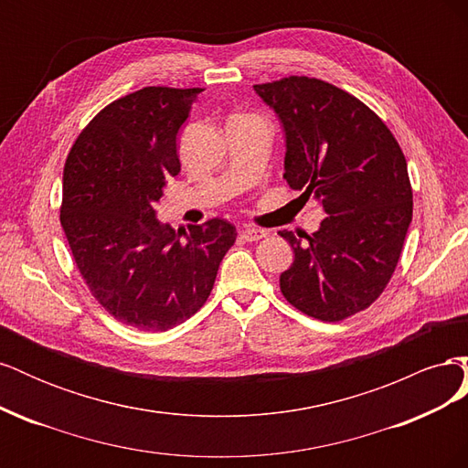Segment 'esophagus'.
I'll list each match as a JSON object with an SVG mask.
<instances>
[{"mask_svg": "<svg viewBox=\"0 0 468 468\" xmlns=\"http://www.w3.org/2000/svg\"><path fill=\"white\" fill-rule=\"evenodd\" d=\"M239 236H242L246 242H258V239L265 238L267 236V230L263 229H256V226H246V229L239 232Z\"/></svg>", "mask_w": 468, "mask_h": 468, "instance_id": "34e87169", "label": "esophagus"}]
</instances>
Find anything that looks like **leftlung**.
I'll return each mask as SVG.
<instances>
[{"label":"left lung","mask_w":468,"mask_h":468,"mask_svg":"<svg viewBox=\"0 0 468 468\" xmlns=\"http://www.w3.org/2000/svg\"><path fill=\"white\" fill-rule=\"evenodd\" d=\"M253 90L285 129L282 177L328 215L306 242L279 232L294 251L281 292L306 316L346 320L378 299L400 260L414 208L402 148L375 111L328 81L289 76Z\"/></svg>","instance_id":"8db88e82"}]
</instances>
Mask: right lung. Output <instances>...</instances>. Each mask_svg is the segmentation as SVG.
Wrapping results in <instances>:
<instances>
[{"mask_svg": "<svg viewBox=\"0 0 468 468\" xmlns=\"http://www.w3.org/2000/svg\"><path fill=\"white\" fill-rule=\"evenodd\" d=\"M201 88L150 86L109 103L80 133L64 164L60 224L83 281L107 313L165 332L199 310L236 229L224 218L181 239L155 220L179 174L177 131Z\"/></svg>", "mask_w": 468, "mask_h": 468, "instance_id": "add662e5", "label": "right lung"}]
</instances>
